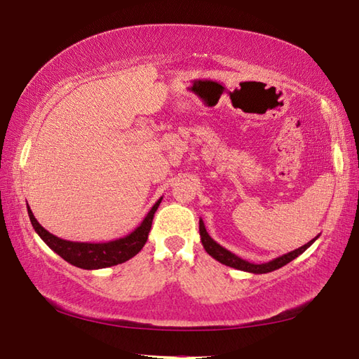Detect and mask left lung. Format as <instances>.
Segmentation results:
<instances>
[{
    "instance_id": "left-lung-1",
    "label": "left lung",
    "mask_w": 359,
    "mask_h": 359,
    "mask_svg": "<svg viewBox=\"0 0 359 359\" xmlns=\"http://www.w3.org/2000/svg\"><path fill=\"white\" fill-rule=\"evenodd\" d=\"M200 238H201V243L205 250L208 252V255H211L215 261H219L222 264H225L228 267H233V269H238V270H243V272H250V273H269V272H273V270L280 269L283 266H286L287 262H290L292 259H295L297 256L302 255L305 252L306 248H309L313 245L314 241L319 238V236H316L313 241H309L305 245H302L300 248L292 250V252H289L283 256H278V258H275L269 262H262V264H255V262H248L245 259L239 258L238 255H234L226 250L225 247H222L220 243L215 242L211 236L208 234L206 228H205V223L200 219Z\"/></svg>"
}]
</instances>
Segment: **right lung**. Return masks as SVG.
<instances>
[{
	"label": "right lung",
	"instance_id": "add662e5",
	"mask_svg": "<svg viewBox=\"0 0 359 359\" xmlns=\"http://www.w3.org/2000/svg\"><path fill=\"white\" fill-rule=\"evenodd\" d=\"M161 201H162V197L154 203L153 208L150 209V212L145 215V219L142 220L140 225L134 229L133 233L116 241L98 242V243L72 242V241L60 239L57 236L46 231V229L40 225L37 219L34 217L29 205H28V214H29V220L32 223V228L36 229V233L40 236V239H42L54 253H57L60 258H64L67 262H70L74 267L86 269V270H97V269L117 266V264L131 259L133 256H136L140 252L142 247L145 245V242L148 239V233H150L154 212H156Z\"/></svg>",
	"mask_w": 359,
	"mask_h": 359
}]
</instances>
